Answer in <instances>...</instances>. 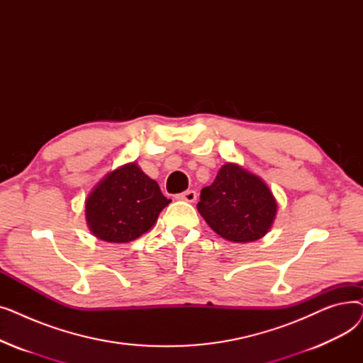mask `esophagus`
<instances>
[{
    "label": "esophagus",
    "instance_id": "1",
    "mask_svg": "<svg viewBox=\"0 0 363 363\" xmlns=\"http://www.w3.org/2000/svg\"><path fill=\"white\" fill-rule=\"evenodd\" d=\"M177 199L182 200V201H188V203H194L197 200V193L193 191V189H188V191H184V193L178 194Z\"/></svg>",
    "mask_w": 363,
    "mask_h": 363
}]
</instances>
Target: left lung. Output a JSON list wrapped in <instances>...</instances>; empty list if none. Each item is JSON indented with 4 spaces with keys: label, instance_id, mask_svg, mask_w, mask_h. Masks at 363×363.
Masks as SVG:
<instances>
[{
    "label": "left lung",
    "instance_id": "1",
    "mask_svg": "<svg viewBox=\"0 0 363 363\" xmlns=\"http://www.w3.org/2000/svg\"><path fill=\"white\" fill-rule=\"evenodd\" d=\"M197 208L218 235L244 244L269 233L278 204L260 177L228 162L219 169L213 184L201 189Z\"/></svg>",
    "mask_w": 363,
    "mask_h": 363
}]
</instances>
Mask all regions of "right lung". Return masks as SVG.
I'll return each instance as SVG.
<instances>
[{"label":"right lung","mask_w":363,"mask_h":363,"mask_svg":"<svg viewBox=\"0 0 363 363\" xmlns=\"http://www.w3.org/2000/svg\"><path fill=\"white\" fill-rule=\"evenodd\" d=\"M170 203L137 162L108 172L85 200L89 231L107 242H129L150 231Z\"/></svg>","instance_id":"obj_1"}]
</instances>
